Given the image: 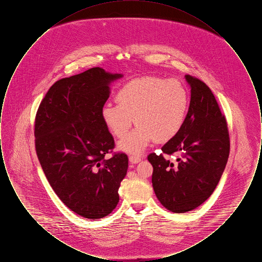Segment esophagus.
Segmentation results:
<instances>
[{"label": "esophagus", "mask_w": 262, "mask_h": 262, "mask_svg": "<svg viewBox=\"0 0 262 262\" xmlns=\"http://www.w3.org/2000/svg\"><path fill=\"white\" fill-rule=\"evenodd\" d=\"M128 159H129L130 163H133V164H137V163L141 161V158L138 157V156H136V155H130V156L128 157Z\"/></svg>", "instance_id": "1"}]
</instances>
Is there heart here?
I'll return each mask as SVG.
<instances>
[{
  "mask_svg": "<svg viewBox=\"0 0 262 262\" xmlns=\"http://www.w3.org/2000/svg\"><path fill=\"white\" fill-rule=\"evenodd\" d=\"M118 105L106 104L101 117L114 137L123 138L135 123L137 128L119 143V148L140 153L151 141L164 142L176 137L186 122L189 95L178 79L154 75L134 78L116 93Z\"/></svg>",
  "mask_w": 262,
  "mask_h": 262,
  "instance_id": "heart-1",
  "label": "heart"
}]
</instances>
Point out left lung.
Returning a JSON list of instances; mask_svg holds the SVG:
<instances>
[{"label":"left lung","instance_id":"8db88e82","mask_svg":"<svg viewBox=\"0 0 262 262\" xmlns=\"http://www.w3.org/2000/svg\"><path fill=\"white\" fill-rule=\"evenodd\" d=\"M186 79L191 88L186 122L161 154L147 157L154 192L174 213L190 211L211 195L230 153L227 121L211 89L194 76L187 75ZM173 155H178L176 163L167 159Z\"/></svg>","mask_w":262,"mask_h":262}]
</instances>
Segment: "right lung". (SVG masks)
I'll use <instances>...</instances> for the list:
<instances>
[{"mask_svg":"<svg viewBox=\"0 0 262 262\" xmlns=\"http://www.w3.org/2000/svg\"><path fill=\"white\" fill-rule=\"evenodd\" d=\"M92 68L56 81L41 101L35 117L38 160L51 187L72 211L101 219L116 208L119 187L128 166L101 111L110 82L122 77Z\"/></svg>","mask_w":262,"mask_h":262,"instance_id":"obj_1","label":"right lung"}]
</instances>
